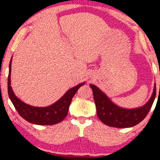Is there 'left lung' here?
<instances>
[{
	"label": "left lung",
	"instance_id": "obj_1",
	"mask_svg": "<svg viewBox=\"0 0 160 160\" xmlns=\"http://www.w3.org/2000/svg\"><path fill=\"white\" fill-rule=\"evenodd\" d=\"M89 86L93 92L98 117L103 123L115 128L132 127L141 122L150 111L157 93L155 83L153 94L144 105L128 109L115 104L96 86L89 84Z\"/></svg>",
	"mask_w": 160,
	"mask_h": 160
}]
</instances>
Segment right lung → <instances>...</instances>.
Here are the masks:
<instances>
[{
    "label": "right lung",
    "instance_id": "right-lung-1",
    "mask_svg": "<svg viewBox=\"0 0 160 160\" xmlns=\"http://www.w3.org/2000/svg\"><path fill=\"white\" fill-rule=\"evenodd\" d=\"M11 58L9 65L8 75V95L11 102L19 114L31 123L36 125H54L62 122L65 118L68 112V108L71 104V100L75 93L78 90L80 86H83L85 82L78 84V86L71 88L65 92V94L58 99L56 102L47 107H34L22 102L19 98L16 96L11 87Z\"/></svg>",
    "mask_w": 160,
    "mask_h": 160
}]
</instances>
